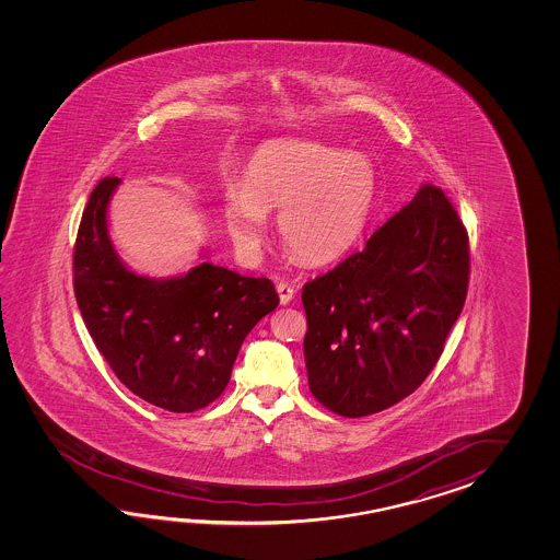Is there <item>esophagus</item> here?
Instances as JSON below:
<instances>
[{
	"instance_id": "34e87169",
	"label": "esophagus",
	"mask_w": 560,
	"mask_h": 560,
	"mask_svg": "<svg viewBox=\"0 0 560 560\" xmlns=\"http://www.w3.org/2000/svg\"><path fill=\"white\" fill-rule=\"evenodd\" d=\"M276 290H278V296H280V304H290V302H292L294 288L288 284V282H278Z\"/></svg>"
}]
</instances>
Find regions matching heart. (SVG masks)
Instances as JSON below:
<instances>
[{"label": "heart", "instance_id": "b5f03b06", "mask_svg": "<svg viewBox=\"0 0 560 560\" xmlns=\"http://www.w3.org/2000/svg\"><path fill=\"white\" fill-rule=\"evenodd\" d=\"M381 179L366 155L310 142L272 140L250 155L242 186L224 196L228 232L256 256L268 238V210H280L285 246L310 264L340 260L364 236Z\"/></svg>", "mask_w": 560, "mask_h": 560}]
</instances>
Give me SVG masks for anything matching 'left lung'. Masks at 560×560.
Listing matches in <instances>:
<instances>
[{
	"label": "left lung",
	"mask_w": 560,
	"mask_h": 560,
	"mask_svg": "<svg viewBox=\"0 0 560 560\" xmlns=\"http://www.w3.org/2000/svg\"><path fill=\"white\" fill-rule=\"evenodd\" d=\"M468 275L466 228L427 184L364 248L302 288L310 393L348 418L415 393L463 312Z\"/></svg>",
	"instance_id": "left-lung-1"
}]
</instances>
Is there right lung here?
Masks as SVG:
<instances>
[{"label": "right lung", "instance_id": "add662e5", "mask_svg": "<svg viewBox=\"0 0 560 560\" xmlns=\"http://www.w3.org/2000/svg\"><path fill=\"white\" fill-rule=\"evenodd\" d=\"M119 182L102 179L82 214L73 248L78 308L126 388L170 412L200 410L224 393L244 338L280 300L268 278L210 262L176 278L131 272L107 232Z\"/></svg>", "mask_w": 560, "mask_h": 560}]
</instances>
